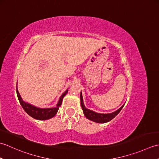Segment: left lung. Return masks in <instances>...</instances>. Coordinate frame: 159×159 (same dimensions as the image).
Here are the masks:
<instances>
[{
  "instance_id": "left-lung-1",
  "label": "left lung",
  "mask_w": 159,
  "mask_h": 159,
  "mask_svg": "<svg viewBox=\"0 0 159 159\" xmlns=\"http://www.w3.org/2000/svg\"><path fill=\"white\" fill-rule=\"evenodd\" d=\"M80 105H81L84 115H85L87 119H89L93 121H95V122H97V123H106V122H108V121H111V120H113V118L120 112L121 110L122 109V108L124 106V105L121 108H120L119 109L111 113H108V114L98 113L94 112L93 111H91L88 109H87V108L85 107L83 103L81 92H80Z\"/></svg>"
}]
</instances>
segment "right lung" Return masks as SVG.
Segmentation results:
<instances>
[{
    "label": "right lung",
    "instance_id": "1",
    "mask_svg": "<svg viewBox=\"0 0 159 159\" xmlns=\"http://www.w3.org/2000/svg\"><path fill=\"white\" fill-rule=\"evenodd\" d=\"M16 92L17 96H18L19 102L22 107L23 109L25 111V112L29 115L30 116L32 117L33 118L39 120H46L50 119V118L53 117L57 114V111L59 110V108L61 105L62 100L63 97L66 95L67 93V89L64 92L61 96L59 100V102L57 103L56 107L54 108H46V109H42V108H38L35 106H33L31 104H30L27 102H25L24 101L21 96H20V93L18 92V87L16 85Z\"/></svg>",
    "mask_w": 159,
    "mask_h": 159
}]
</instances>
